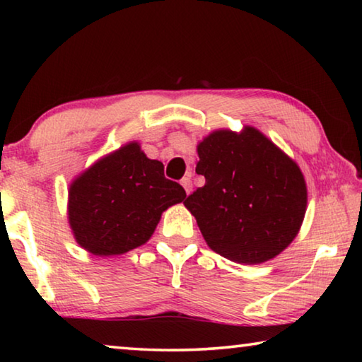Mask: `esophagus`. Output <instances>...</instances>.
Segmentation results:
<instances>
[{
	"instance_id": "esophagus-1",
	"label": "esophagus",
	"mask_w": 362,
	"mask_h": 362,
	"mask_svg": "<svg viewBox=\"0 0 362 362\" xmlns=\"http://www.w3.org/2000/svg\"><path fill=\"white\" fill-rule=\"evenodd\" d=\"M180 183H182V187L185 188L187 194L192 193V189H193V183H192V180H189V177H183V179L180 180Z\"/></svg>"
}]
</instances>
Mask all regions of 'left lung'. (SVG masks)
Returning a JSON list of instances; mask_svg holds the SVG:
<instances>
[{
  "mask_svg": "<svg viewBox=\"0 0 362 362\" xmlns=\"http://www.w3.org/2000/svg\"><path fill=\"white\" fill-rule=\"evenodd\" d=\"M206 183L185 204L214 252L244 265L279 255L298 235L306 182L298 164L252 126L217 129L198 144Z\"/></svg>",
  "mask_w": 362,
  "mask_h": 362,
  "instance_id": "1",
  "label": "left lung"
}]
</instances>
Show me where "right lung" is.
Wrapping results in <instances>:
<instances>
[{"instance_id": "add662e5", "label": "right lung", "mask_w": 362, "mask_h": 362, "mask_svg": "<svg viewBox=\"0 0 362 362\" xmlns=\"http://www.w3.org/2000/svg\"><path fill=\"white\" fill-rule=\"evenodd\" d=\"M140 144L119 146L73 179L66 216L73 236L93 255H121L150 240L161 214L185 199Z\"/></svg>"}]
</instances>
